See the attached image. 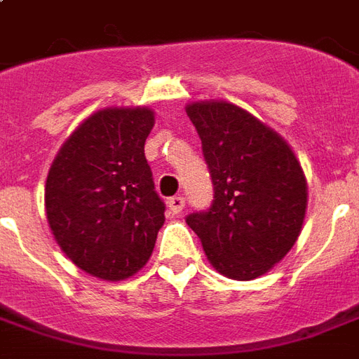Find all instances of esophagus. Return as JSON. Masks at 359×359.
Wrapping results in <instances>:
<instances>
[{
	"label": "esophagus",
	"instance_id": "esophagus-1",
	"mask_svg": "<svg viewBox=\"0 0 359 359\" xmlns=\"http://www.w3.org/2000/svg\"><path fill=\"white\" fill-rule=\"evenodd\" d=\"M168 205H169V210H171L173 215H180V212L184 210L186 201H184V198H182V196H175V198L169 199Z\"/></svg>",
	"mask_w": 359,
	"mask_h": 359
}]
</instances>
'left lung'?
<instances>
[{
  "instance_id": "1",
  "label": "left lung",
  "mask_w": 359,
  "mask_h": 359,
  "mask_svg": "<svg viewBox=\"0 0 359 359\" xmlns=\"http://www.w3.org/2000/svg\"><path fill=\"white\" fill-rule=\"evenodd\" d=\"M186 113L215 184L210 209L186 222L220 275L254 280L299 237L309 201L303 168L284 137L235 103L191 101Z\"/></svg>"
}]
</instances>
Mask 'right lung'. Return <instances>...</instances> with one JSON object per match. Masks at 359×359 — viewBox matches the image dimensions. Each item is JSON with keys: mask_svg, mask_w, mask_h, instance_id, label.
I'll return each mask as SVG.
<instances>
[{"mask_svg": "<svg viewBox=\"0 0 359 359\" xmlns=\"http://www.w3.org/2000/svg\"><path fill=\"white\" fill-rule=\"evenodd\" d=\"M149 107H107L82 120L48 169L45 210L62 252L95 278L118 283L143 269L165 222L144 141Z\"/></svg>", "mask_w": 359, "mask_h": 359, "instance_id": "obj_1", "label": "right lung"}]
</instances>
